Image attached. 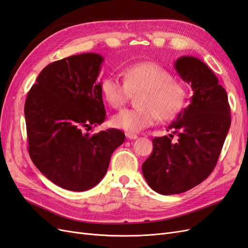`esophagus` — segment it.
I'll use <instances>...</instances> for the list:
<instances>
[{"mask_svg":"<svg viewBox=\"0 0 248 248\" xmlns=\"http://www.w3.org/2000/svg\"><path fill=\"white\" fill-rule=\"evenodd\" d=\"M125 134H126V138L129 139V140H136V139H138V136H137V134H134V133L126 132Z\"/></svg>","mask_w":248,"mask_h":248,"instance_id":"obj_1","label":"esophagus"}]
</instances>
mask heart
<instances>
[{
	"mask_svg": "<svg viewBox=\"0 0 248 248\" xmlns=\"http://www.w3.org/2000/svg\"><path fill=\"white\" fill-rule=\"evenodd\" d=\"M124 82L115 77L100 82L101 94L111 108H120L137 94L139 108H125L111 119L117 128L139 132L152 126L158 118L169 121L181 111L186 102V90L172 79L171 74L155 62L144 61L129 65L123 70Z\"/></svg>",
	"mask_w": 248,
	"mask_h": 248,
	"instance_id": "b5f03b06",
	"label": "heart"
}]
</instances>
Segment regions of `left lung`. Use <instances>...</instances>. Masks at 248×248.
Masks as SVG:
<instances>
[{
  "instance_id": "1",
  "label": "left lung",
  "mask_w": 248,
  "mask_h": 248,
  "mask_svg": "<svg viewBox=\"0 0 248 248\" xmlns=\"http://www.w3.org/2000/svg\"><path fill=\"white\" fill-rule=\"evenodd\" d=\"M175 68L192 89L190 104L168 127L178 140L172 134L153 139V152L141 166L149 186L164 196L189 190L209 177L231 126L228 95L213 71L188 56L179 58Z\"/></svg>"
}]
</instances>
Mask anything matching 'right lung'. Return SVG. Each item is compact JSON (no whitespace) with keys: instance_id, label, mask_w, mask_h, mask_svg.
I'll return each mask as SVG.
<instances>
[{"instance_id":"add662e5","label":"right lung","mask_w":248,"mask_h":248,"mask_svg":"<svg viewBox=\"0 0 248 248\" xmlns=\"http://www.w3.org/2000/svg\"><path fill=\"white\" fill-rule=\"evenodd\" d=\"M103 58L87 52L44 67L25 103L28 150L33 163L56 185L85 191L98 184L112 152L123 144L119 129L85 133L106 120L100 82Z\"/></svg>"}]
</instances>
